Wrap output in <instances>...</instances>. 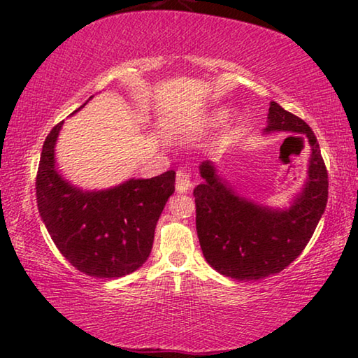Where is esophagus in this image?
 I'll list each match as a JSON object with an SVG mask.
<instances>
[{
	"instance_id": "1",
	"label": "esophagus",
	"mask_w": 358,
	"mask_h": 358,
	"mask_svg": "<svg viewBox=\"0 0 358 358\" xmlns=\"http://www.w3.org/2000/svg\"><path fill=\"white\" fill-rule=\"evenodd\" d=\"M192 186V181L189 178V173H187L185 169H180L177 172V180H175V187H177V191L185 194L191 189Z\"/></svg>"
}]
</instances>
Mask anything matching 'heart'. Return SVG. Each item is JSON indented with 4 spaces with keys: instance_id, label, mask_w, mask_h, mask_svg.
Segmentation results:
<instances>
[{
    "instance_id": "obj_1",
    "label": "heart",
    "mask_w": 358,
    "mask_h": 358,
    "mask_svg": "<svg viewBox=\"0 0 358 358\" xmlns=\"http://www.w3.org/2000/svg\"><path fill=\"white\" fill-rule=\"evenodd\" d=\"M229 118V112L227 110H216L215 113H211V117L208 118L211 124H221Z\"/></svg>"
}]
</instances>
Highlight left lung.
Here are the masks:
<instances>
[{"label": "left lung", "instance_id": "8db88e82", "mask_svg": "<svg viewBox=\"0 0 358 358\" xmlns=\"http://www.w3.org/2000/svg\"><path fill=\"white\" fill-rule=\"evenodd\" d=\"M264 132H295L310 143L308 178L287 208L265 207L240 196L211 161L199 166L203 181L194 189L203 257L217 273L238 281L262 280L294 262L313 237L329 199V175L310 126L273 101Z\"/></svg>", "mask_w": 358, "mask_h": 358}]
</instances>
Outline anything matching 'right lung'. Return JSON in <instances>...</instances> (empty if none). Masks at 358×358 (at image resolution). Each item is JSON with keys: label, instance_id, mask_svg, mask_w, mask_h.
Wrapping results in <instances>:
<instances>
[{"label": "right lung", "instance_id": "add662e5", "mask_svg": "<svg viewBox=\"0 0 358 358\" xmlns=\"http://www.w3.org/2000/svg\"><path fill=\"white\" fill-rule=\"evenodd\" d=\"M63 123L42 147L36 177L41 220L59 252L82 273L102 280L129 275L150 256L156 222L175 191V171L131 178L108 189H80L57 167L55 145Z\"/></svg>", "mask_w": 358, "mask_h": 358}]
</instances>
